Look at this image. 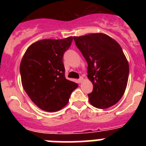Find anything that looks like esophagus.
<instances>
[{"label": "esophagus", "mask_w": 146, "mask_h": 146, "mask_svg": "<svg viewBox=\"0 0 146 146\" xmlns=\"http://www.w3.org/2000/svg\"><path fill=\"white\" fill-rule=\"evenodd\" d=\"M82 80H83V77H80L79 78V79H78V80H77V82H79V83H81V82H82Z\"/></svg>", "instance_id": "34e87169"}]
</instances>
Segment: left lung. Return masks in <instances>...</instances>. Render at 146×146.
I'll list each match as a JSON object with an SVG mask.
<instances>
[{"label":"left lung","instance_id":"left-lung-1","mask_svg":"<svg viewBox=\"0 0 146 146\" xmlns=\"http://www.w3.org/2000/svg\"><path fill=\"white\" fill-rule=\"evenodd\" d=\"M76 46L88 64V78L94 86L89 102L99 109L116 104L126 90L129 64L122 48L113 38L104 33L74 36Z\"/></svg>","mask_w":146,"mask_h":146}]
</instances>
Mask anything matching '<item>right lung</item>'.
Returning a JSON list of instances; mask_svg holds the SVG:
<instances>
[{"mask_svg":"<svg viewBox=\"0 0 146 146\" xmlns=\"http://www.w3.org/2000/svg\"><path fill=\"white\" fill-rule=\"evenodd\" d=\"M72 36L43 39L32 44L20 63L22 85L32 102L47 112L66 106L78 85L65 77L63 57L72 44Z\"/></svg>","mask_w":146,"mask_h":146,"instance_id":"right-lung-1","label":"right lung"}]
</instances>
